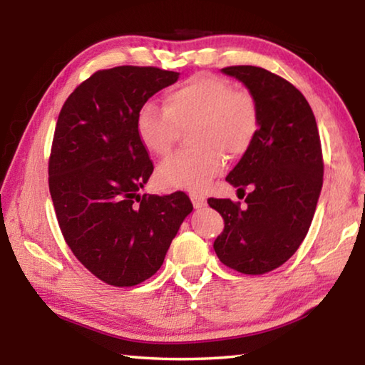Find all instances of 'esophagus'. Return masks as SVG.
I'll return each instance as SVG.
<instances>
[{"label":"esophagus","mask_w":365,"mask_h":365,"mask_svg":"<svg viewBox=\"0 0 365 365\" xmlns=\"http://www.w3.org/2000/svg\"><path fill=\"white\" fill-rule=\"evenodd\" d=\"M190 197H191V202H193L195 209H201L202 206H206V197L205 196H201L197 193H191Z\"/></svg>","instance_id":"1"}]
</instances>
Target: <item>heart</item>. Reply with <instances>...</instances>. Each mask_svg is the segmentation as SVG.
Listing matches in <instances>:
<instances>
[{
	"label": "heart",
	"mask_w": 365,
	"mask_h": 365,
	"mask_svg": "<svg viewBox=\"0 0 365 365\" xmlns=\"http://www.w3.org/2000/svg\"><path fill=\"white\" fill-rule=\"evenodd\" d=\"M188 127L193 148L159 165L160 187L205 190L224 170L225 154L248 153L259 132L256 98L225 78L196 73L164 95V108L148 103L137 115L138 140L154 156H168Z\"/></svg>",
	"instance_id": "1"
}]
</instances>
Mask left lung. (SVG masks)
<instances>
[{
	"label": "left lung",
	"mask_w": 365,
	"mask_h": 365,
	"mask_svg": "<svg viewBox=\"0 0 365 365\" xmlns=\"http://www.w3.org/2000/svg\"><path fill=\"white\" fill-rule=\"evenodd\" d=\"M222 72L256 98L259 132L227 175L238 190L252 188L246 207L232 200H207L225 224L214 251L227 267L262 275L285 264L306 238L324 182L322 146L311 106L288 80L256 66Z\"/></svg>",
	"instance_id": "8db88e82"
}]
</instances>
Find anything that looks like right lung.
Instances as JSON below:
<instances>
[{"instance_id": "1", "label": "right lung", "mask_w": 365, "mask_h": 365, "mask_svg": "<svg viewBox=\"0 0 365 365\" xmlns=\"http://www.w3.org/2000/svg\"><path fill=\"white\" fill-rule=\"evenodd\" d=\"M177 78L158 67L98 71L59 113L48 163L54 212L73 256L108 285L133 287L156 274L193 211L183 191L140 195L154 168L137 115Z\"/></svg>"}]
</instances>
